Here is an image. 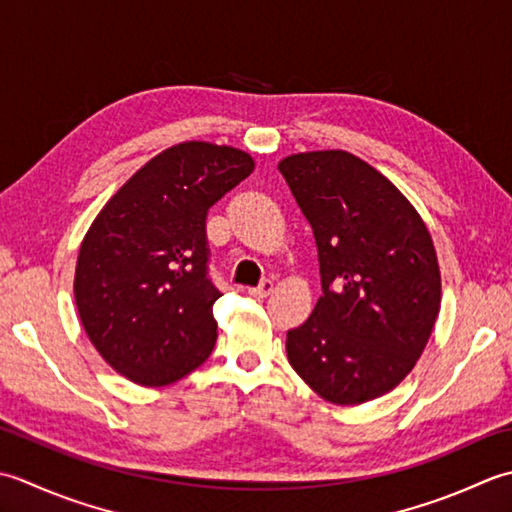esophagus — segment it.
I'll return each instance as SVG.
<instances>
[{
	"label": "esophagus",
	"instance_id": "34e87169",
	"mask_svg": "<svg viewBox=\"0 0 512 512\" xmlns=\"http://www.w3.org/2000/svg\"><path fill=\"white\" fill-rule=\"evenodd\" d=\"M271 291H274V283H271V280H263V283H260L258 287H252L249 289V296H254V298H267Z\"/></svg>",
	"mask_w": 512,
	"mask_h": 512
}]
</instances>
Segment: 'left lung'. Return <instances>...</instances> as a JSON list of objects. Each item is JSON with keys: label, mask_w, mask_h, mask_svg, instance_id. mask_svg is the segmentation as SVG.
Instances as JSON below:
<instances>
[{"label": "left lung", "mask_w": 512, "mask_h": 512, "mask_svg": "<svg viewBox=\"0 0 512 512\" xmlns=\"http://www.w3.org/2000/svg\"><path fill=\"white\" fill-rule=\"evenodd\" d=\"M314 229L322 296L287 331L294 371L331 404L380 398L411 373L440 314L442 278L422 216L387 176L344 150L278 163Z\"/></svg>", "instance_id": "8db88e82"}]
</instances>
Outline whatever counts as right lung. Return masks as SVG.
<instances>
[{"mask_svg":"<svg viewBox=\"0 0 512 512\" xmlns=\"http://www.w3.org/2000/svg\"><path fill=\"white\" fill-rule=\"evenodd\" d=\"M254 172L243 150L185 141L156 154L103 205L83 236L75 302L90 342L141 387H165L216 342L205 218Z\"/></svg>","mask_w":512,"mask_h":512,"instance_id":"add662e5","label":"right lung"}]
</instances>
